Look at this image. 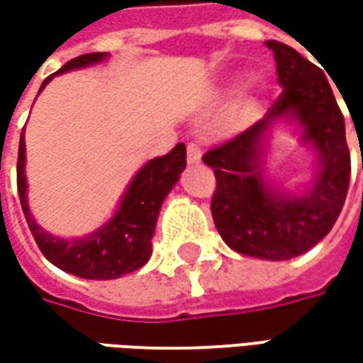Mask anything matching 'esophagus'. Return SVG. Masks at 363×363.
<instances>
[{"mask_svg":"<svg viewBox=\"0 0 363 363\" xmlns=\"http://www.w3.org/2000/svg\"><path fill=\"white\" fill-rule=\"evenodd\" d=\"M202 161V149L198 143H189L188 145V163L189 165H196Z\"/></svg>","mask_w":363,"mask_h":363,"instance_id":"esophagus-1","label":"esophagus"}]
</instances>
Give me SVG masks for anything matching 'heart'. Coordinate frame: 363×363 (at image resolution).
Here are the masks:
<instances>
[{
	"mask_svg": "<svg viewBox=\"0 0 363 363\" xmlns=\"http://www.w3.org/2000/svg\"><path fill=\"white\" fill-rule=\"evenodd\" d=\"M244 82V74H238V77H234V86H240ZM248 91H250V96H248V103L252 106H257L260 101H262V96H264V86L258 82V80H255V82H250L248 84Z\"/></svg>",
	"mask_w": 363,
	"mask_h": 363,
	"instance_id": "heart-1",
	"label": "heart"
}]
</instances>
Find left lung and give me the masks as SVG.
<instances>
[{
    "instance_id": "obj_1",
    "label": "left lung",
    "mask_w": 363,
    "mask_h": 363,
    "mask_svg": "<svg viewBox=\"0 0 363 363\" xmlns=\"http://www.w3.org/2000/svg\"><path fill=\"white\" fill-rule=\"evenodd\" d=\"M277 62L283 94L264 119L203 155L214 167L212 218L232 250L264 260H289L328 236L350 186L345 121L328 77L297 50L264 42ZM295 124L315 153L314 177L293 192L272 182L266 155L272 127Z\"/></svg>"
}]
</instances>
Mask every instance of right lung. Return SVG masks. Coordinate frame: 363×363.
<instances>
[{"label": "right lung", "instance_id": "add662e5", "mask_svg": "<svg viewBox=\"0 0 363 363\" xmlns=\"http://www.w3.org/2000/svg\"><path fill=\"white\" fill-rule=\"evenodd\" d=\"M106 52L82 54L66 62L52 77H48L40 92L50 80L68 70L86 68L92 64L105 62ZM186 169V145H177L163 157L149 160L133 175L115 214L101 228L80 238H62L44 230L32 216L28 203V179H26V139L21 133L18 151V194L21 210L28 226L34 234L42 255L58 269L77 274L80 279L108 281L137 271L151 257V238L155 234V224L160 216L161 203L172 191L182 172Z\"/></svg>", "mask_w": 363, "mask_h": 363}]
</instances>
